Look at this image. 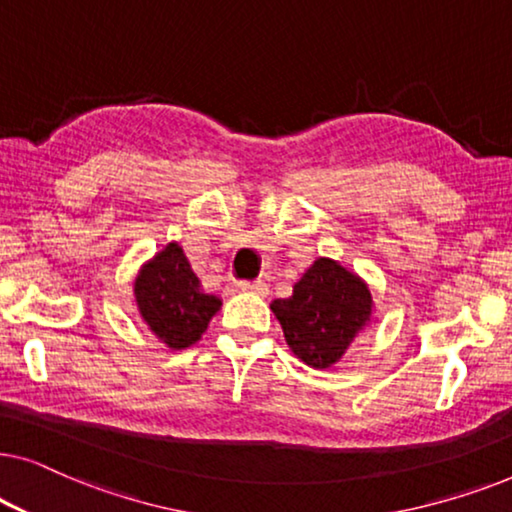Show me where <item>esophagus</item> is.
<instances>
[{
    "instance_id": "obj_1",
    "label": "esophagus",
    "mask_w": 512,
    "mask_h": 512,
    "mask_svg": "<svg viewBox=\"0 0 512 512\" xmlns=\"http://www.w3.org/2000/svg\"><path fill=\"white\" fill-rule=\"evenodd\" d=\"M240 291L244 293H256V296H268V286H265L261 279H256V282H240Z\"/></svg>"
}]
</instances>
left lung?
Instances as JSON below:
<instances>
[{"label":"left lung","instance_id":"8db88e82","mask_svg":"<svg viewBox=\"0 0 512 512\" xmlns=\"http://www.w3.org/2000/svg\"><path fill=\"white\" fill-rule=\"evenodd\" d=\"M296 359L314 370L338 363L375 324L373 293L359 272L319 256L293 284L289 298L270 305Z\"/></svg>","mask_w":512,"mask_h":512}]
</instances>
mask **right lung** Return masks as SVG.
Returning <instances> with one entry per match:
<instances>
[{"label":"right lung","mask_w":512,"mask_h":512,"mask_svg":"<svg viewBox=\"0 0 512 512\" xmlns=\"http://www.w3.org/2000/svg\"><path fill=\"white\" fill-rule=\"evenodd\" d=\"M132 296L146 328L174 352L193 347L221 310V300L202 291L184 249L174 240L142 263Z\"/></svg>","instance_id":"add662e5"}]
</instances>
